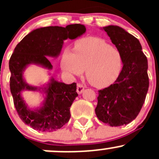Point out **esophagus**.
<instances>
[{"label": "esophagus", "instance_id": "34e87169", "mask_svg": "<svg viewBox=\"0 0 159 159\" xmlns=\"http://www.w3.org/2000/svg\"><path fill=\"white\" fill-rule=\"evenodd\" d=\"M84 87L81 84H77V92H78V94H81V93L84 91Z\"/></svg>", "mask_w": 159, "mask_h": 159}]
</instances>
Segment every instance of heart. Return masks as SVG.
Listing matches in <instances>:
<instances>
[{
    "label": "heart",
    "instance_id": "1",
    "mask_svg": "<svg viewBox=\"0 0 159 159\" xmlns=\"http://www.w3.org/2000/svg\"><path fill=\"white\" fill-rule=\"evenodd\" d=\"M122 65L120 51L98 38L78 40L74 51L65 50L61 61L62 70L70 76H78L85 69L87 80L97 88L113 83L120 75Z\"/></svg>",
    "mask_w": 159,
    "mask_h": 159
}]
</instances>
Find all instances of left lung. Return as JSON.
Segmentation results:
<instances>
[{
  "instance_id": "1",
  "label": "left lung",
  "mask_w": 159,
  "mask_h": 159,
  "mask_svg": "<svg viewBox=\"0 0 159 159\" xmlns=\"http://www.w3.org/2000/svg\"><path fill=\"white\" fill-rule=\"evenodd\" d=\"M103 30L120 51L123 67L115 83L98 91L95 113L100 121L111 127L124 125L135 119L148 90V60L139 40L115 25Z\"/></svg>"
}]
</instances>
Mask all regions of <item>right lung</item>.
Wrapping results in <instances>:
<instances>
[{
	"instance_id": "right-lung-1",
	"label": "right lung",
	"mask_w": 159,
	"mask_h": 159,
	"mask_svg": "<svg viewBox=\"0 0 159 159\" xmlns=\"http://www.w3.org/2000/svg\"><path fill=\"white\" fill-rule=\"evenodd\" d=\"M84 25L75 24L66 26H50L30 31L14 48L9 61L11 71L10 89L14 104L20 119L34 129L41 131H56L68 122L70 108L75 98L76 83L66 84L51 77L43 87L28 84L24 78V72L30 65H37L52 69L47 56H59L64 41L75 39L85 33ZM24 90L40 91L46 94L42 106L29 109L21 96Z\"/></svg>"
}]
</instances>
